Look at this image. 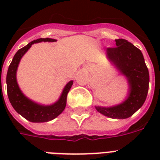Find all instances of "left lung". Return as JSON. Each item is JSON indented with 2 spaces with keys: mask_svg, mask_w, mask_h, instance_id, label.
I'll use <instances>...</instances> for the list:
<instances>
[{
  "mask_svg": "<svg viewBox=\"0 0 160 160\" xmlns=\"http://www.w3.org/2000/svg\"><path fill=\"white\" fill-rule=\"evenodd\" d=\"M115 48H107V60L123 75L128 84L124 101L112 106L95 105L100 114L111 119H123L132 116L146 100L149 90V70L141 51L124 39L115 40Z\"/></svg>",
  "mask_w": 160,
  "mask_h": 160,
  "instance_id": "8db88e82",
  "label": "left lung"
}]
</instances>
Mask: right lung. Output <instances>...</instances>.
Masks as SVG:
<instances>
[{"label": "right lung", "instance_id": "add662e5", "mask_svg": "<svg viewBox=\"0 0 160 160\" xmlns=\"http://www.w3.org/2000/svg\"><path fill=\"white\" fill-rule=\"evenodd\" d=\"M55 42V39L40 38L31 41L28 45L20 49L16 55H14L11 65L9 66L6 75V86H7V95L11 105L19 114L25 119L33 123H43L51 121L60 115L66 105V97L68 92L73 85V80H70L63 88L60 97L55 102L51 105H42L37 103L28 98L19 86L16 72L19 64L23 55L28 51L31 46L35 43L40 42Z\"/></svg>", "mask_w": 160, "mask_h": 160}]
</instances>
